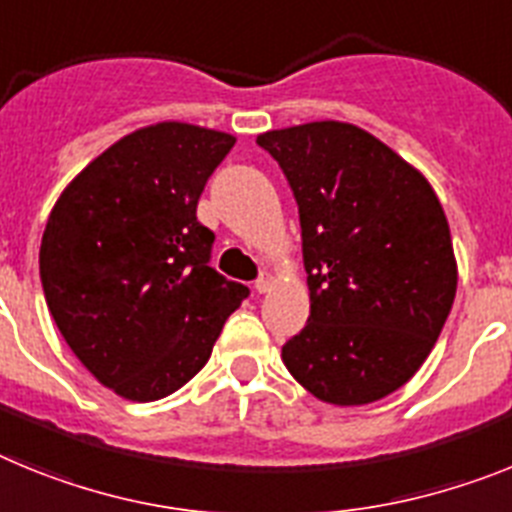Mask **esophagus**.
<instances>
[{
    "label": "esophagus",
    "instance_id": "1",
    "mask_svg": "<svg viewBox=\"0 0 512 512\" xmlns=\"http://www.w3.org/2000/svg\"><path fill=\"white\" fill-rule=\"evenodd\" d=\"M273 288V275L270 273H260V278L255 281V291L257 293H268Z\"/></svg>",
    "mask_w": 512,
    "mask_h": 512
}]
</instances>
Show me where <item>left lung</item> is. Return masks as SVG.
Segmentation results:
<instances>
[{"instance_id":"left-lung-1","label":"left lung","mask_w":512,"mask_h":512,"mask_svg":"<svg viewBox=\"0 0 512 512\" xmlns=\"http://www.w3.org/2000/svg\"><path fill=\"white\" fill-rule=\"evenodd\" d=\"M301 221L311 311L283 345L291 376L322 402L368 404L415 376L456 296V260L428 180L350 123L268 131Z\"/></svg>"}]
</instances>
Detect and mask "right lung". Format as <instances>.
I'll return each mask as SVG.
<instances>
[{
  "label": "right lung",
  "instance_id": "right-lung-1",
  "mask_svg": "<svg viewBox=\"0 0 512 512\" xmlns=\"http://www.w3.org/2000/svg\"><path fill=\"white\" fill-rule=\"evenodd\" d=\"M234 136L157 123L87 164L48 216L41 283L53 322L100 384L154 402L188 384L250 288L211 268L195 216Z\"/></svg>",
  "mask_w": 512,
  "mask_h": 512
}]
</instances>
